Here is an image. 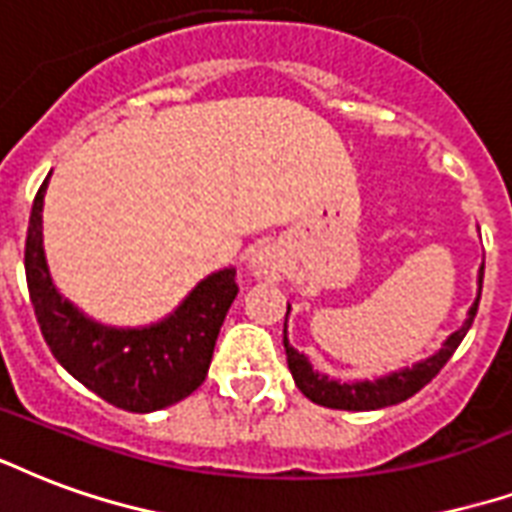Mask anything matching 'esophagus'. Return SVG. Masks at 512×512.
Returning a JSON list of instances; mask_svg holds the SVG:
<instances>
[{"instance_id": "obj_1", "label": "esophagus", "mask_w": 512, "mask_h": 512, "mask_svg": "<svg viewBox=\"0 0 512 512\" xmlns=\"http://www.w3.org/2000/svg\"><path fill=\"white\" fill-rule=\"evenodd\" d=\"M249 271L257 276V279H268V282H276L282 271H285V255L282 249L274 244L257 246L252 257H249Z\"/></svg>"}]
</instances>
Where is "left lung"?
<instances>
[{
  "label": "left lung",
  "instance_id": "obj_1",
  "mask_svg": "<svg viewBox=\"0 0 512 512\" xmlns=\"http://www.w3.org/2000/svg\"><path fill=\"white\" fill-rule=\"evenodd\" d=\"M478 285L483 287V268H480ZM480 295L475 298V304L469 306V314L464 325L458 328L456 333H450L448 342L442 344L431 358L415 363L412 369H401V372L385 374V377H377V380H363V382H339L328 380V374L314 372L312 363L306 358L304 352H298L293 344L287 342V328H285V352H287V366L293 372V380L298 385V391L304 393L306 399L320 404V407H331V410H382V407H391V404H399V401H407L410 396L429 385L434 377L439 374V369L450 361V355L456 352V347L461 344V339L467 336L469 325L478 314ZM290 312V306H287ZM287 323V317H285Z\"/></svg>",
  "mask_w": 512,
  "mask_h": 512
}]
</instances>
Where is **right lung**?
<instances>
[{
    "label": "right lung",
    "mask_w": 512,
    "mask_h": 512,
    "mask_svg": "<svg viewBox=\"0 0 512 512\" xmlns=\"http://www.w3.org/2000/svg\"><path fill=\"white\" fill-rule=\"evenodd\" d=\"M51 179V173H48ZM37 189L26 230V285L45 344L75 380L113 407L154 412L203 385L219 328L238 295L236 268L206 276L165 320L146 328H108L59 295L43 249V198Z\"/></svg>",
    "instance_id": "add662e5"
}]
</instances>
